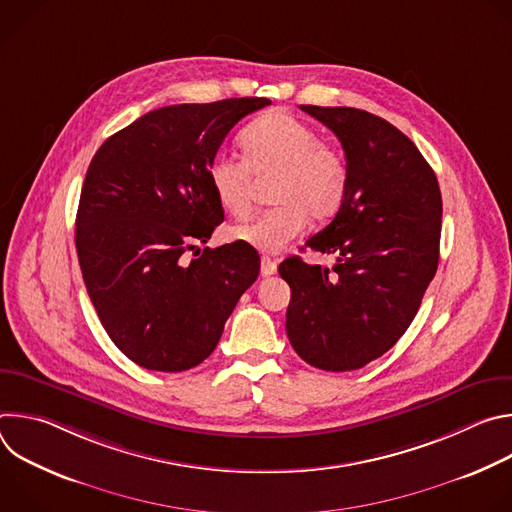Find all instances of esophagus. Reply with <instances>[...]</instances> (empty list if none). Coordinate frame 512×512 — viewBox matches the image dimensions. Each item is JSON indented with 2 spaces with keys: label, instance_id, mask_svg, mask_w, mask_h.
<instances>
[{
  "label": "esophagus",
  "instance_id": "obj_1",
  "mask_svg": "<svg viewBox=\"0 0 512 512\" xmlns=\"http://www.w3.org/2000/svg\"><path fill=\"white\" fill-rule=\"evenodd\" d=\"M275 271H277V263L273 259H269V257H261V275L269 277Z\"/></svg>",
  "mask_w": 512,
  "mask_h": 512
}]
</instances>
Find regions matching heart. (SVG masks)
Returning a JSON list of instances; mask_svg holds the SVG:
<instances>
[{
	"label": "heart",
	"mask_w": 512,
	"mask_h": 512,
	"mask_svg": "<svg viewBox=\"0 0 512 512\" xmlns=\"http://www.w3.org/2000/svg\"><path fill=\"white\" fill-rule=\"evenodd\" d=\"M243 158L218 154L210 160L206 176L216 202L225 212L243 218L251 210L253 176H273L271 200L277 206L253 221L231 229V237L259 251L277 253L314 221L332 218L348 190L346 158L320 141L306 121L273 109L251 121L241 137Z\"/></svg>",
	"instance_id": "heart-1"
}]
</instances>
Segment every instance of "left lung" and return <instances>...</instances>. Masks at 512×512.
<instances>
[{"instance_id":"obj_1","label":"left lung","mask_w":512,"mask_h":512,"mask_svg":"<svg viewBox=\"0 0 512 512\" xmlns=\"http://www.w3.org/2000/svg\"><path fill=\"white\" fill-rule=\"evenodd\" d=\"M336 133L350 180L334 221L306 241L334 267L289 257L285 332L316 369L356 371L383 356L413 322L440 259L442 192L415 143L352 107L300 105Z\"/></svg>"}]
</instances>
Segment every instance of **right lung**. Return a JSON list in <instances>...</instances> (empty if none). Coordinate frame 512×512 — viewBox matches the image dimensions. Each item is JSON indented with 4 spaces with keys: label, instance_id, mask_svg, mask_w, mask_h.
I'll return each instance as SVG.
<instances>
[{
    "label": "right lung",
    "instance_id": "right-lung-1",
    "mask_svg": "<svg viewBox=\"0 0 512 512\" xmlns=\"http://www.w3.org/2000/svg\"><path fill=\"white\" fill-rule=\"evenodd\" d=\"M265 105L243 97L162 107L111 135L91 160L77 212L79 263L109 338L143 369L180 373L208 358L259 275L253 247L196 243L225 221L208 164Z\"/></svg>",
    "mask_w": 512,
    "mask_h": 512
}]
</instances>
